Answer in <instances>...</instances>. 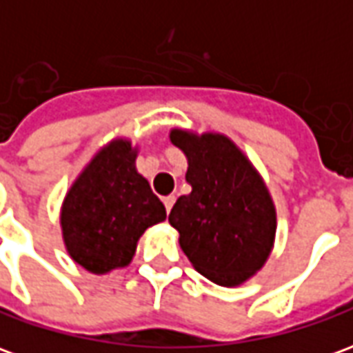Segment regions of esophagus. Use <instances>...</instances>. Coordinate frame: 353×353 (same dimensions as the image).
I'll use <instances>...</instances> for the list:
<instances>
[{
	"label": "esophagus",
	"mask_w": 353,
	"mask_h": 353,
	"mask_svg": "<svg viewBox=\"0 0 353 353\" xmlns=\"http://www.w3.org/2000/svg\"><path fill=\"white\" fill-rule=\"evenodd\" d=\"M162 202H164V208H166V212L170 214V210H172L174 202H176V196H172V194H170V196H164V199H162Z\"/></svg>",
	"instance_id": "34e87169"
}]
</instances>
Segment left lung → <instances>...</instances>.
I'll list each match as a JSON object with an SVG mask.
<instances>
[{"instance_id":"1","label":"left lung","mask_w":353,"mask_h":353,"mask_svg":"<svg viewBox=\"0 0 353 353\" xmlns=\"http://www.w3.org/2000/svg\"><path fill=\"white\" fill-rule=\"evenodd\" d=\"M189 161L187 183L168 221L192 266L219 285H238L268 259L276 234L270 194L252 162L221 134L172 130Z\"/></svg>"}]
</instances>
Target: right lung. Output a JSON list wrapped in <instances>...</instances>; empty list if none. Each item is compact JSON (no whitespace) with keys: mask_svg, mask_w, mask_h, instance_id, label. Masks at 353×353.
<instances>
[{"mask_svg":"<svg viewBox=\"0 0 353 353\" xmlns=\"http://www.w3.org/2000/svg\"><path fill=\"white\" fill-rule=\"evenodd\" d=\"M166 210L136 170V149L115 139L94 157L68 192L62 234L72 259L92 274L126 266L145 229Z\"/></svg>","mask_w":353,"mask_h":353,"instance_id":"1","label":"right lung"}]
</instances>
